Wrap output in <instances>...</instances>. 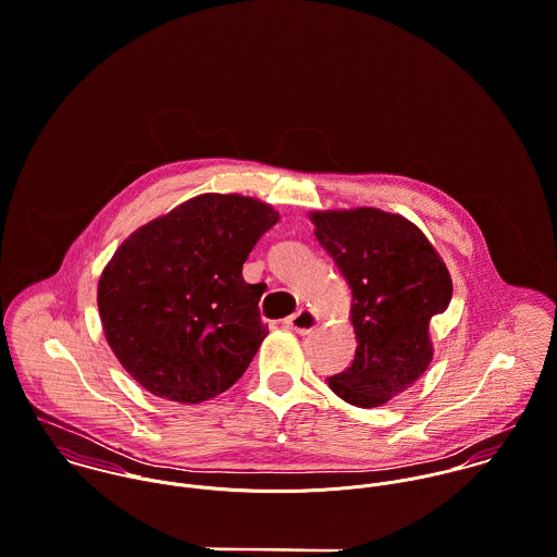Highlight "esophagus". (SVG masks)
<instances>
[{
  "label": "esophagus",
  "mask_w": 557,
  "mask_h": 557,
  "mask_svg": "<svg viewBox=\"0 0 557 557\" xmlns=\"http://www.w3.org/2000/svg\"><path fill=\"white\" fill-rule=\"evenodd\" d=\"M285 325L292 327V330H296L298 334H309V332L318 325V318H315L311 311L300 309V311L294 313L292 318L285 319Z\"/></svg>",
  "instance_id": "1"
}]
</instances>
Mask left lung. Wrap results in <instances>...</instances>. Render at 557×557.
Listing matches in <instances>:
<instances>
[{
    "label": "left lung",
    "mask_w": 557,
    "mask_h": 557,
    "mask_svg": "<svg viewBox=\"0 0 557 557\" xmlns=\"http://www.w3.org/2000/svg\"><path fill=\"white\" fill-rule=\"evenodd\" d=\"M315 236L351 289L356 358L327 377L334 395L377 407L431 364L429 321L448 309L450 274L424 234L375 208L315 212Z\"/></svg>",
    "instance_id": "1"
}]
</instances>
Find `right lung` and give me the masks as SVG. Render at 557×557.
Listing matches in <instances>:
<instances>
[{
	"label": "right lung",
	"instance_id": "right-lung-1",
	"mask_svg": "<svg viewBox=\"0 0 557 557\" xmlns=\"http://www.w3.org/2000/svg\"><path fill=\"white\" fill-rule=\"evenodd\" d=\"M278 214L239 195H201L126 239L98 283V311L122 367L152 395L201 403L232 388L268 327L261 283L242 265Z\"/></svg>",
	"mask_w": 557,
	"mask_h": 557
}]
</instances>
